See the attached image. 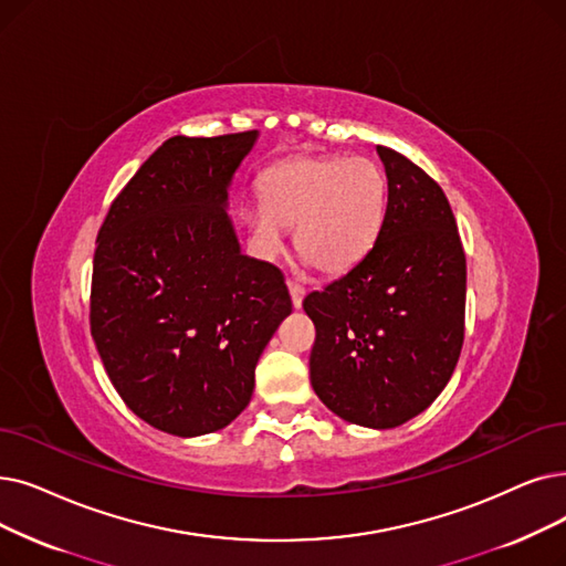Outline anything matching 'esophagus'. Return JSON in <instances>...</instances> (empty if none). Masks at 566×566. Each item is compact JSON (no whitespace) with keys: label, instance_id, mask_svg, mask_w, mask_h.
I'll list each match as a JSON object with an SVG mask.
<instances>
[{"label":"esophagus","instance_id":"1","mask_svg":"<svg viewBox=\"0 0 566 566\" xmlns=\"http://www.w3.org/2000/svg\"><path fill=\"white\" fill-rule=\"evenodd\" d=\"M289 293H291V303H293V307L301 310L303 298H305V286H301L298 282H293V280H289Z\"/></svg>","mask_w":566,"mask_h":566}]
</instances>
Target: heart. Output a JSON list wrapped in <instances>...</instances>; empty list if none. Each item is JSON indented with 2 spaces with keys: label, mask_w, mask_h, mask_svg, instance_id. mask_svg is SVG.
I'll return each instance as SVG.
<instances>
[{
  "label": "heart",
  "mask_w": 566,
  "mask_h": 566,
  "mask_svg": "<svg viewBox=\"0 0 566 566\" xmlns=\"http://www.w3.org/2000/svg\"><path fill=\"white\" fill-rule=\"evenodd\" d=\"M261 203L248 224L268 250L296 229V252L316 273L339 275L356 265L381 231L388 185L367 157H301L261 178Z\"/></svg>",
  "instance_id": "1"
}]
</instances>
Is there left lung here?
I'll list each match as a JSON object with an SVG mask.
<instances>
[{
	"label": "left lung",
	"mask_w": 566,
	"mask_h": 566,
	"mask_svg": "<svg viewBox=\"0 0 566 566\" xmlns=\"http://www.w3.org/2000/svg\"><path fill=\"white\" fill-rule=\"evenodd\" d=\"M388 203L381 231L347 275L312 291V388L339 419L396 428L449 384L464 339L467 261L455 217L423 168L377 145Z\"/></svg>",
	"instance_id": "obj_1"
}]
</instances>
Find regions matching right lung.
I'll return each instance as SVG.
<instances>
[{"instance_id": "add662e5", "label": "right lung", "mask_w": 566, "mask_h": 566, "mask_svg": "<svg viewBox=\"0 0 566 566\" xmlns=\"http://www.w3.org/2000/svg\"><path fill=\"white\" fill-rule=\"evenodd\" d=\"M256 132L168 138L96 235L90 328L125 405L199 437L250 405L265 344L291 314L282 270L240 254L229 185Z\"/></svg>"}]
</instances>
